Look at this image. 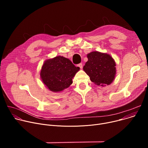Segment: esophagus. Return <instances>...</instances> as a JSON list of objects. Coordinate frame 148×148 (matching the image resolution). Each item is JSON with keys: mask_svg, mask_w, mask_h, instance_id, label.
<instances>
[{"mask_svg": "<svg viewBox=\"0 0 148 148\" xmlns=\"http://www.w3.org/2000/svg\"><path fill=\"white\" fill-rule=\"evenodd\" d=\"M78 67H79L81 69H82V63H79V64H78V66H77Z\"/></svg>", "mask_w": 148, "mask_h": 148, "instance_id": "34e87169", "label": "esophagus"}]
</instances>
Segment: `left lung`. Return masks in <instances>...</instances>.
I'll use <instances>...</instances> for the list:
<instances>
[{"label": "left lung", "mask_w": 148, "mask_h": 148, "mask_svg": "<svg viewBox=\"0 0 148 148\" xmlns=\"http://www.w3.org/2000/svg\"><path fill=\"white\" fill-rule=\"evenodd\" d=\"M88 61L83 67L90 80L99 86L110 85L116 75V63L108 54L92 51L87 54Z\"/></svg>", "instance_id": "8db88e82"}]
</instances>
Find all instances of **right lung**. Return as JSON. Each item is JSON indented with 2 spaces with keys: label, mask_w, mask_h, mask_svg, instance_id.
<instances>
[{
  "label": "right lung",
  "mask_w": 148,
  "mask_h": 148,
  "mask_svg": "<svg viewBox=\"0 0 148 148\" xmlns=\"http://www.w3.org/2000/svg\"><path fill=\"white\" fill-rule=\"evenodd\" d=\"M79 70L69 58L56 56L46 60L41 67L40 78L51 91L60 92L69 88L73 78Z\"/></svg>",
  "instance_id": "right-lung-1"
}]
</instances>
